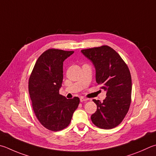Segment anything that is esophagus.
<instances>
[{"instance_id": "obj_1", "label": "esophagus", "mask_w": 156, "mask_h": 156, "mask_svg": "<svg viewBox=\"0 0 156 156\" xmlns=\"http://www.w3.org/2000/svg\"><path fill=\"white\" fill-rule=\"evenodd\" d=\"M80 100L81 102H83V101H85L89 100V99H87V98H80Z\"/></svg>"}]
</instances>
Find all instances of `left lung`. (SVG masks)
<instances>
[{"label":"left lung","instance_id":"obj_1","mask_svg":"<svg viewBox=\"0 0 156 156\" xmlns=\"http://www.w3.org/2000/svg\"><path fill=\"white\" fill-rule=\"evenodd\" d=\"M81 52L93 62L96 83L106 91L102 102L93 100L97 110L90 117L92 122L101 129L114 128L125 118L131 104L132 78L128 67L110 46H101Z\"/></svg>","mask_w":156,"mask_h":156}]
</instances>
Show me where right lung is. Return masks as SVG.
Instances as JSON below:
<instances>
[{"instance_id":"add662e5","label":"right lung","mask_w":156,"mask_h":156,"mask_svg":"<svg viewBox=\"0 0 156 156\" xmlns=\"http://www.w3.org/2000/svg\"><path fill=\"white\" fill-rule=\"evenodd\" d=\"M73 51L48 49L38 58L29 80V91L37 118L46 129L57 132L69 126L80 103L74 97L59 94L63 78V61Z\"/></svg>"}]
</instances>
